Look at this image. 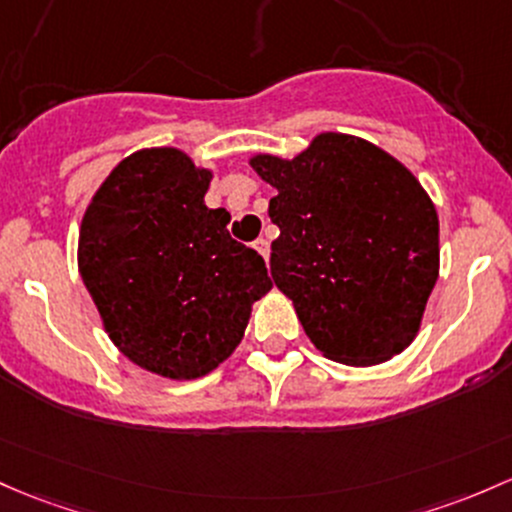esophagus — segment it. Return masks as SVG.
I'll list each match as a JSON object with an SVG mask.
<instances>
[{"label":"esophagus","instance_id":"34e87169","mask_svg":"<svg viewBox=\"0 0 512 512\" xmlns=\"http://www.w3.org/2000/svg\"><path fill=\"white\" fill-rule=\"evenodd\" d=\"M252 247H255V250H257V252H260V255H262V257H265V260H267V257H269V243H267V240H265V238L255 240V245H252Z\"/></svg>","mask_w":512,"mask_h":512}]
</instances>
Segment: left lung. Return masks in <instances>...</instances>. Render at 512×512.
I'll use <instances>...</instances> for the list:
<instances>
[{
  "instance_id": "obj_1",
  "label": "left lung",
  "mask_w": 512,
  "mask_h": 512,
  "mask_svg": "<svg viewBox=\"0 0 512 512\" xmlns=\"http://www.w3.org/2000/svg\"><path fill=\"white\" fill-rule=\"evenodd\" d=\"M250 167L277 189L272 279L320 355L347 367L401 355L440 274V221L415 174L333 131L291 160L252 155Z\"/></svg>"
}]
</instances>
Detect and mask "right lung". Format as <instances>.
<instances>
[{
    "label": "right lung",
    "instance_id": "right-lung-1",
    "mask_svg": "<svg viewBox=\"0 0 512 512\" xmlns=\"http://www.w3.org/2000/svg\"><path fill=\"white\" fill-rule=\"evenodd\" d=\"M213 170L179 148L123 157L82 216L77 267L111 342L145 372L206 376L243 340L272 289L265 260L209 209Z\"/></svg>",
    "mask_w": 512,
    "mask_h": 512
}]
</instances>
